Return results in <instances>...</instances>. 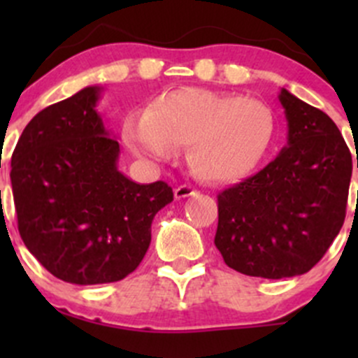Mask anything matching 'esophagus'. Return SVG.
<instances>
[{
  "instance_id": "esophagus-1",
  "label": "esophagus",
  "mask_w": 358,
  "mask_h": 358,
  "mask_svg": "<svg viewBox=\"0 0 358 358\" xmlns=\"http://www.w3.org/2000/svg\"><path fill=\"white\" fill-rule=\"evenodd\" d=\"M197 196V190L190 185H180L175 189V199H185V197Z\"/></svg>"
}]
</instances>
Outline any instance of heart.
Listing matches in <instances>:
<instances>
[{"label": "heart", "instance_id": "heart-1", "mask_svg": "<svg viewBox=\"0 0 358 358\" xmlns=\"http://www.w3.org/2000/svg\"><path fill=\"white\" fill-rule=\"evenodd\" d=\"M275 136L268 106L236 93L180 88L157 96L145 115H129L124 140L133 152L168 159L185 147L192 171L215 183L237 182L251 175Z\"/></svg>", "mask_w": 358, "mask_h": 358}]
</instances>
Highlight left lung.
I'll use <instances>...</instances> for the list:
<instances>
[{
	"instance_id": "left-lung-1",
	"label": "left lung",
	"mask_w": 358,
	"mask_h": 358,
	"mask_svg": "<svg viewBox=\"0 0 358 358\" xmlns=\"http://www.w3.org/2000/svg\"><path fill=\"white\" fill-rule=\"evenodd\" d=\"M279 102L287 145L218 194L215 246L230 268L263 279L301 275L320 262L345 222L352 178V154L333 119L286 88Z\"/></svg>"
}]
</instances>
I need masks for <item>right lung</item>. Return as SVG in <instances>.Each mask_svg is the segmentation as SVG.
I'll use <instances>...</instances> for the list:
<instances>
[{"mask_svg":"<svg viewBox=\"0 0 358 358\" xmlns=\"http://www.w3.org/2000/svg\"><path fill=\"white\" fill-rule=\"evenodd\" d=\"M100 86L46 107L25 126L12 156L19 232L57 279L79 286L124 279L150 246L166 182L140 185L117 168L119 142L96 112Z\"/></svg>","mask_w":358,"mask_h":358,"instance_id":"obj_1","label":"right lung"}]
</instances>
